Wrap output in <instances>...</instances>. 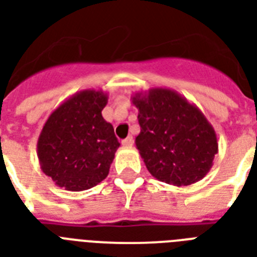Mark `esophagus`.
I'll return each instance as SVG.
<instances>
[{
  "label": "esophagus",
  "instance_id": "1",
  "mask_svg": "<svg viewBox=\"0 0 257 257\" xmlns=\"http://www.w3.org/2000/svg\"><path fill=\"white\" fill-rule=\"evenodd\" d=\"M121 144L124 145V147H132L133 145V137H126L124 140L121 141Z\"/></svg>",
  "mask_w": 257,
  "mask_h": 257
}]
</instances>
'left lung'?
Wrapping results in <instances>:
<instances>
[{"label": "left lung", "mask_w": 257, "mask_h": 257, "mask_svg": "<svg viewBox=\"0 0 257 257\" xmlns=\"http://www.w3.org/2000/svg\"><path fill=\"white\" fill-rule=\"evenodd\" d=\"M131 100L140 124L135 144L149 173L177 187L204 179L219 152L217 135L204 113L169 88L136 92Z\"/></svg>", "instance_id": "8db88e82"}]
</instances>
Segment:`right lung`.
<instances>
[{
  "label": "right lung",
  "instance_id": "1",
  "mask_svg": "<svg viewBox=\"0 0 257 257\" xmlns=\"http://www.w3.org/2000/svg\"><path fill=\"white\" fill-rule=\"evenodd\" d=\"M108 93L85 89L64 100L42 126L37 140L41 171L66 191L94 187L108 176L120 143L101 114Z\"/></svg>",
  "mask_w": 257,
  "mask_h": 257
}]
</instances>
